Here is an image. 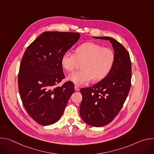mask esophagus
Wrapping results in <instances>:
<instances>
[{
	"mask_svg": "<svg viewBox=\"0 0 154 154\" xmlns=\"http://www.w3.org/2000/svg\"><path fill=\"white\" fill-rule=\"evenodd\" d=\"M74 88H75V91H79V90H80L79 87L77 85H75Z\"/></svg>",
	"mask_w": 154,
	"mask_h": 154,
	"instance_id": "esophagus-1",
	"label": "esophagus"
}]
</instances>
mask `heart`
<instances>
[{
    "mask_svg": "<svg viewBox=\"0 0 154 154\" xmlns=\"http://www.w3.org/2000/svg\"><path fill=\"white\" fill-rule=\"evenodd\" d=\"M115 61L112 49L93 42L78 46L75 54L66 52L61 58L62 67L69 72L74 71L79 63L82 64L80 71L68 76V80L77 85L86 84L92 79L94 82L102 80L112 71Z\"/></svg>",
    "mask_w": 154,
    "mask_h": 154,
    "instance_id": "heart-1",
    "label": "heart"
}]
</instances>
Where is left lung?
<instances>
[{
  "label": "left lung",
  "mask_w": 154,
  "mask_h": 154,
  "mask_svg": "<svg viewBox=\"0 0 154 154\" xmlns=\"http://www.w3.org/2000/svg\"><path fill=\"white\" fill-rule=\"evenodd\" d=\"M93 38L109 40L115 55V63L109 74L94 86L80 90V116L86 124L97 127L111 122L122 108L130 89L131 66L129 53L115 39Z\"/></svg>",
  "instance_id": "8db88e82"
}]
</instances>
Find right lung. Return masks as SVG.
<instances>
[{"label": "right lung", "instance_id": "obj_1", "mask_svg": "<svg viewBox=\"0 0 154 154\" xmlns=\"http://www.w3.org/2000/svg\"><path fill=\"white\" fill-rule=\"evenodd\" d=\"M79 33L46 32L26 50L18 74V88L26 110L37 123L58 121L71 96L72 82L56 85L64 78L61 58L80 38Z\"/></svg>", "mask_w": 154, "mask_h": 154}]
</instances>
